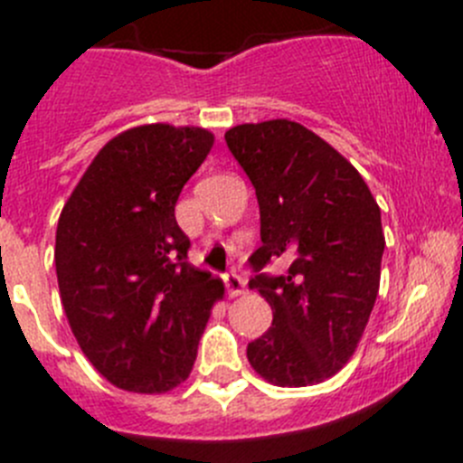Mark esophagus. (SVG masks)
<instances>
[{
	"label": "esophagus",
	"instance_id": "obj_1",
	"mask_svg": "<svg viewBox=\"0 0 463 463\" xmlns=\"http://www.w3.org/2000/svg\"><path fill=\"white\" fill-rule=\"evenodd\" d=\"M223 284H226V293L231 298L241 296V293H244V287H246L244 278H241V275H237V273L223 275Z\"/></svg>",
	"mask_w": 463,
	"mask_h": 463
}]
</instances>
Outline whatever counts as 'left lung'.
<instances>
[{"label":"left lung","mask_w":463,"mask_h":463,"mask_svg":"<svg viewBox=\"0 0 463 463\" xmlns=\"http://www.w3.org/2000/svg\"><path fill=\"white\" fill-rule=\"evenodd\" d=\"M226 145L260 203L261 246L249 258V287L273 309V325L246 356L273 385H316L347 365L374 309L381 208L356 167L305 125H237ZM273 257L292 261L287 274L260 273Z\"/></svg>","instance_id":"1"}]
</instances>
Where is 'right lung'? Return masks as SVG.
Here are the masks:
<instances>
[{"mask_svg":"<svg viewBox=\"0 0 463 463\" xmlns=\"http://www.w3.org/2000/svg\"><path fill=\"white\" fill-rule=\"evenodd\" d=\"M203 128L141 125L111 138L64 203L55 273L69 326L111 385L161 394L190 376L223 282L188 261L175 205L208 156Z\"/></svg>","mask_w":463,"mask_h":463,"instance_id":"right-lung-1","label":"right lung"}]
</instances>
